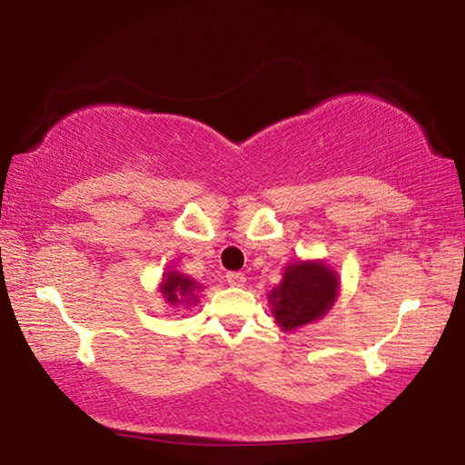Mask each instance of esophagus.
Segmentation results:
<instances>
[{"label":"esophagus","mask_w":465,"mask_h":465,"mask_svg":"<svg viewBox=\"0 0 465 465\" xmlns=\"http://www.w3.org/2000/svg\"><path fill=\"white\" fill-rule=\"evenodd\" d=\"M225 279L232 287H243V282H246V277L242 272H227Z\"/></svg>","instance_id":"1"}]
</instances>
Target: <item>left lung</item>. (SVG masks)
<instances>
[{"instance_id":"1","label":"left lung","mask_w":465,"mask_h":465,"mask_svg":"<svg viewBox=\"0 0 465 465\" xmlns=\"http://www.w3.org/2000/svg\"><path fill=\"white\" fill-rule=\"evenodd\" d=\"M341 293V277L324 261L289 262L269 293L272 318L282 332L324 318Z\"/></svg>"}]
</instances>
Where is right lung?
Wrapping results in <instances>:
<instances>
[{
    "label": "right lung",
    "instance_id": "1",
    "mask_svg": "<svg viewBox=\"0 0 465 465\" xmlns=\"http://www.w3.org/2000/svg\"><path fill=\"white\" fill-rule=\"evenodd\" d=\"M203 285H199L194 279L188 277L184 272L178 271H166L162 274L160 285H157V293L162 295L163 302L170 308H191V305L199 303V293H201Z\"/></svg>",
    "mask_w": 465,
    "mask_h": 465
}]
</instances>
